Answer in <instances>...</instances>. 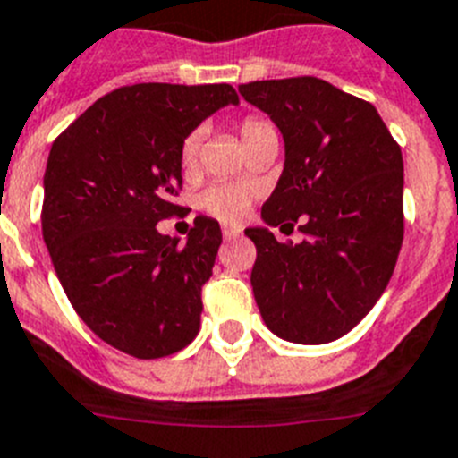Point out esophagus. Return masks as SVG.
<instances>
[{"instance_id": "obj_1", "label": "esophagus", "mask_w": 458, "mask_h": 458, "mask_svg": "<svg viewBox=\"0 0 458 458\" xmlns=\"http://www.w3.org/2000/svg\"><path fill=\"white\" fill-rule=\"evenodd\" d=\"M239 233H242V230H239L237 225H224V237L225 239H237Z\"/></svg>"}]
</instances>
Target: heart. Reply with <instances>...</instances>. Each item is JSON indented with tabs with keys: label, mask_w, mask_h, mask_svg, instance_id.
Instances as JSON below:
<instances>
[{
	"label": "heart",
	"mask_w": 458,
	"mask_h": 458,
	"mask_svg": "<svg viewBox=\"0 0 458 458\" xmlns=\"http://www.w3.org/2000/svg\"><path fill=\"white\" fill-rule=\"evenodd\" d=\"M269 131H274V127L258 116L244 118L242 125H239V134H242L244 146H250V143L258 141V139L265 137V134H269ZM199 146L200 130L189 131L182 141V148H180V159H182L184 166H191V164L196 162ZM199 205L205 212L214 214L216 219L228 221V224H237V221L244 219L246 209H249L250 205V189L244 187V184H212V187H208L200 193Z\"/></svg>",
	"instance_id": "b5f03b06"
}]
</instances>
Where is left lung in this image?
<instances>
[{
	"instance_id": "1",
	"label": "left lung",
	"mask_w": 458,
	"mask_h": 458,
	"mask_svg": "<svg viewBox=\"0 0 458 458\" xmlns=\"http://www.w3.org/2000/svg\"><path fill=\"white\" fill-rule=\"evenodd\" d=\"M246 102L285 141V166L246 228L250 271L267 328L296 344H327L352 331L388 287L403 239V162L369 102L317 77L250 81ZM300 224L307 239L283 245L270 228Z\"/></svg>"
}]
</instances>
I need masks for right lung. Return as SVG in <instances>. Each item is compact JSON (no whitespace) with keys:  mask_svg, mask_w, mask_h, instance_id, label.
I'll return each mask as SVG.
<instances>
[{"mask_svg":"<svg viewBox=\"0 0 458 458\" xmlns=\"http://www.w3.org/2000/svg\"><path fill=\"white\" fill-rule=\"evenodd\" d=\"M230 84H134L100 98L52 143L43 239L86 327L134 358H162L199 335L200 290L221 228L196 216L187 244L157 230L178 214L180 148L221 106Z\"/></svg>","mask_w":458,"mask_h":458,"instance_id":"right-lung-1","label":"right lung"}]
</instances>
